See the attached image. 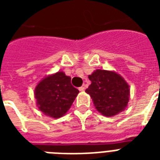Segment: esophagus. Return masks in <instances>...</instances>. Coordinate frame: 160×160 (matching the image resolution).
Masks as SVG:
<instances>
[{"instance_id": "34e87169", "label": "esophagus", "mask_w": 160, "mask_h": 160, "mask_svg": "<svg viewBox=\"0 0 160 160\" xmlns=\"http://www.w3.org/2000/svg\"><path fill=\"white\" fill-rule=\"evenodd\" d=\"M85 89V85H82V86H80V87L79 88V90H80V91H84Z\"/></svg>"}]
</instances>
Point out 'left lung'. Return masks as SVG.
Returning <instances> with one entry per match:
<instances>
[{"label":"left lung","instance_id":"obj_1","mask_svg":"<svg viewBox=\"0 0 160 160\" xmlns=\"http://www.w3.org/2000/svg\"><path fill=\"white\" fill-rule=\"evenodd\" d=\"M88 77L91 84L85 92L90 95L100 114L113 117L126 108L129 86L121 75L114 71L96 70Z\"/></svg>","mask_w":160,"mask_h":160}]
</instances>
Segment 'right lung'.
<instances>
[{
    "label": "right lung",
    "instance_id": "1",
    "mask_svg": "<svg viewBox=\"0 0 160 160\" xmlns=\"http://www.w3.org/2000/svg\"><path fill=\"white\" fill-rule=\"evenodd\" d=\"M71 78L58 71L41 80L35 89L39 109L47 116L58 119L66 114L79 90L71 85Z\"/></svg>",
    "mask_w": 160,
    "mask_h": 160
}]
</instances>
